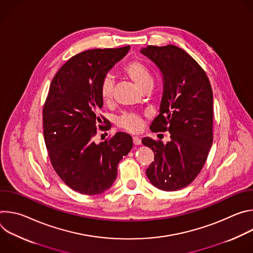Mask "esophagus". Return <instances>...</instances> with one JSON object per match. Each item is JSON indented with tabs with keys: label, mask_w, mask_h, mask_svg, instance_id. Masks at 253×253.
<instances>
[{
	"label": "esophagus",
	"mask_w": 253,
	"mask_h": 253,
	"mask_svg": "<svg viewBox=\"0 0 253 253\" xmlns=\"http://www.w3.org/2000/svg\"><path fill=\"white\" fill-rule=\"evenodd\" d=\"M133 143L135 144V145H140V144H141V138L137 137V136L133 137Z\"/></svg>",
	"instance_id": "1"
}]
</instances>
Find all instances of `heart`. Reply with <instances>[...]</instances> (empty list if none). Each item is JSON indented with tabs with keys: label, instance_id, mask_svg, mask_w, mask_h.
<instances>
[{
	"label": "heart",
	"instance_id": "b5f03b06",
	"mask_svg": "<svg viewBox=\"0 0 253 253\" xmlns=\"http://www.w3.org/2000/svg\"><path fill=\"white\" fill-rule=\"evenodd\" d=\"M123 73L139 88L141 91L150 88L153 83L152 75L149 68L140 60H132L126 63L123 67ZM114 84L110 77L102 79L99 86V93L104 103L111 102L113 98ZM118 126L135 133L142 128V119L140 116L133 113H124L117 120Z\"/></svg>",
	"mask_w": 253,
	"mask_h": 253
}]
</instances>
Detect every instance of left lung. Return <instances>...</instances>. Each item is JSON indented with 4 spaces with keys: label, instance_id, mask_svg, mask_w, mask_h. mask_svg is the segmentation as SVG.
<instances>
[{
    "label": "left lung",
    "instance_id": "1",
    "mask_svg": "<svg viewBox=\"0 0 253 253\" xmlns=\"http://www.w3.org/2000/svg\"><path fill=\"white\" fill-rule=\"evenodd\" d=\"M163 76V95L152 132L170 133L163 144L150 137L142 143L154 152L146 170L152 185L176 191L189 185L201 171L213 141V94L200 65L174 45L147 46L140 50Z\"/></svg>",
    "mask_w": 253,
    "mask_h": 253
}]
</instances>
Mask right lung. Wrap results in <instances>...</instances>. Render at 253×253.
Here are the masks:
<instances>
[{
  "mask_svg": "<svg viewBox=\"0 0 253 253\" xmlns=\"http://www.w3.org/2000/svg\"><path fill=\"white\" fill-rule=\"evenodd\" d=\"M94 49L68 60L52 80L43 108L44 139L52 166L64 183L86 195L109 189L117 177L121 159L133 147L132 137L116 133L99 144L93 141L103 101L99 86L103 78L129 51ZM108 125L102 130H108Z\"/></svg>",
  "mask_w": 253,
  "mask_h": 253,
  "instance_id": "1",
  "label": "right lung"
}]
</instances>
